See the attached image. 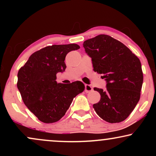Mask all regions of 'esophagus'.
I'll list each match as a JSON object with an SVG mask.
<instances>
[{"label": "esophagus", "instance_id": "esophagus-1", "mask_svg": "<svg viewBox=\"0 0 156 156\" xmlns=\"http://www.w3.org/2000/svg\"><path fill=\"white\" fill-rule=\"evenodd\" d=\"M92 87H91L90 85H88V84H85V92H89L91 91H92Z\"/></svg>", "mask_w": 156, "mask_h": 156}]
</instances>
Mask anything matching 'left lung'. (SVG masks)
Returning <instances> with one entry per match:
<instances>
[{"mask_svg": "<svg viewBox=\"0 0 156 156\" xmlns=\"http://www.w3.org/2000/svg\"><path fill=\"white\" fill-rule=\"evenodd\" d=\"M86 53L94 72L106 80V89L94 88L101 100L93 105L97 114L110 123L124 121L140 99L143 73L140 60L128 48L108 35L86 40Z\"/></svg>", "mask_w": 156, "mask_h": 156, "instance_id": "1", "label": "left lung"}]
</instances>
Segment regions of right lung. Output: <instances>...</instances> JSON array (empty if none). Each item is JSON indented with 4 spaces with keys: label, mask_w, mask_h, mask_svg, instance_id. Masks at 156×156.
<instances>
[{
    "label": "right lung",
    "mask_w": 156,
    "mask_h": 156,
    "mask_svg": "<svg viewBox=\"0 0 156 156\" xmlns=\"http://www.w3.org/2000/svg\"><path fill=\"white\" fill-rule=\"evenodd\" d=\"M80 48L76 44H53L36 51L17 73V88L27 108L44 123L64 117L73 98L84 90L80 81L56 82V74L66 69L69 52Z\"/></svg>",
    "instance_id": "1"
}]
</instances>
